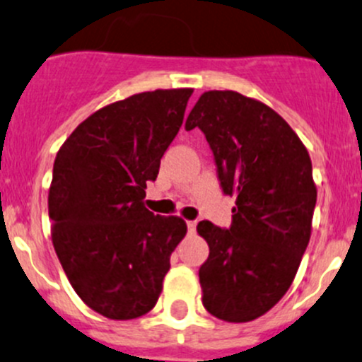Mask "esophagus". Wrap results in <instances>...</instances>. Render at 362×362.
Wrapping results in <instances>:
<instances>
[{
	"instance_id": "34e87169",
	"label": "esophagus",
	"mask_w": 362,
	"mask_h": 362,
	"mask_svg": "<svg viewBox=\"0 0 362 362\" xmlns=\"http://www.w3.org/2000/svg\"><path fill=\"white\" fill-rule=\"evenodd\" d=\"M188 230H189V233H195L197 221H188Z\"/></svg>"
}]
</instances>
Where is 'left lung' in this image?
<instances>
[{"instance_id": "8db88e82", "label": "left lung", "mask_w": 362, "mask_h": 362, "mask_svg": "<svg viewBox=\"0 0 362 362\" xmlns=\"http://www.w3.org/2000/svg\"><path fill=\"white\" fill-rule=\"evenodd\" d=\"M199 127L214 153L226 195L235 197L228 230L200 221L209 244L200 267L202 303L226 322L267 314L291 288L312 233L317 188L307 148L270 106L233 90H209L186 130Z\"/></svg>"}]
</instances>
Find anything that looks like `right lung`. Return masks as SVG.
Returning a JSON list of instances; mask_svg holds the SVG:
<instances>
[{
    "mask_svg": "<svg viewBox=\"0 0 362 362\" xmlns=\"http://www.w3.org/2000/svg\"><path fill=\"white\" fill-rule=\"evenodd\" d=\"M192 94L158 88L107 104L55 156L52 244L78 296L107 319H136L155 307L170 255L186 235L185 219L155 216L143 200Z\"/></svg>",
    "mask_w": 362,
    "mask_h": 362,
    "instance_id": "1",
    "label": "right lung"
}]
</instances>
